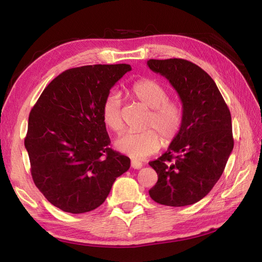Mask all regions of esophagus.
<instances>
[{"label": "esophagus", "instance_id": "34e87169", "mask_svg": "<svg viewBox=\"0 0 262 262\" xmlns=\"http://www.w3.org/2000/svg\"><path fill=\"white\" fill-rule=\"evenodd\" d=\"M130 165H132L133 169H141L143 166V163L140 162V161H137V160H132Z\"/></svg>", "mask_w": 262, "mask_h": 262}]
</instances>
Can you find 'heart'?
Segmentation results:
<instances>
[{"mask_svg": "<svg viewBox=\"0 0 262 262\" xmlns=\"http://www.w3.org/2000/svg\"><path fill=\"white\" fill-rule=\"evenodd\" d=\"M129 91L133 98L151 109L145 124L149 129L141 133H122L116 140L115 145L119 152L133 159H145L157 153L162 145L160 135L169 144L179 134L183 122V111L179 103L168 99L169 93L165 86L154 80H138L133 83ZM120 104L118 94L110 93L105 97L101 107L104 125L116 133L124 128ZM152 127L155 129L152 130Z\"/></svg>", "mask_w": 262, "mask_h": 262, "instance_id": "heart-1", "label": "heart"}]
</instances>
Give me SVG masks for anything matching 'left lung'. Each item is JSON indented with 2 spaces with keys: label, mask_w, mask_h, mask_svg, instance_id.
Instances as JSON below:
<instances>
[{
  "label": "left lung",
  "mask_w": 262,
  "mask_h": 262,
  "mask_svg": "<svg viewBox=\"0 0 262 262\" xmlns=\"http://www.w3.org/2000/svg\"><path fill=\"white\" fill-rule=\"evenodd\" d=\"M147 65L169 80L183 111L182 127L168 151L148 163L159 178L148 193L161 205H192L213 189L232 153L231 113L214 80L198 65L181 58L149 59Z\"/></svg>",
  "instance_id": "obj_1"
}]
</instances>
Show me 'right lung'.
<instances>
[{"label": "right lung", "mask_w": 262, "mask_h": 262, "mask_svg": "<svg viewBox=\"0 0 262 262\" xmlns=\"http://www.w3.org/2000/svg\"><path fill=\"white\" fill-rule=\"evenodd\" d=\"M128 64L66 70L49 83L30 111L25 146L36 187L72 214L103 204L130 160L109 147L101 107Z\"/></svg>", "instance_id": "add662e5"}]
</instances>
